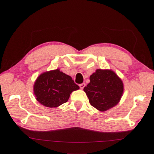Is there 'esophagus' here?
I'll return each instance as SVG.
<instances>
[{
    "label": "esophagus",
    "mask_w": 154,
    "mask_h": 154,
    "mask_svg": "<svg viewBox=\"0 0 154 154\" xmlns=\"http://www.w3.org/2000/svg\"><path fill=\"white\" fill-rule=\"evenodd\" d=\"M85 86V83H81V84H79V87L81 89H83V88H84Z\"/></svg>",
    "instance_id": "esophagus-1"
}]
</instances>
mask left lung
<instances>
[{
  "label": "left lung",
  "instance_id": "8db88e82",
  "mask_svg": "<svg viewBox=\"0 0 154 154\" xmlns=\"http://www.w3.org/2000/svg\"><path fill=\"white\" fill-rule=\"evenodd\" d=\"M90 82L83 88L91 105L105 111L119 103L124 91L122 81L113 71L97 69L90 77Z\"/></svg>",
  "mask_w": 154,
  "mask_h": 154
}]
</instances>
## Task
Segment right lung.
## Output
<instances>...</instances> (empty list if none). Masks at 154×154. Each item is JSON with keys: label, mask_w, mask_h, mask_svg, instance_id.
<instances>
[{"label": "right lung", "mask_w": 154, "mask_h": 154, "mask_svg": "<svg viewBox=\"0 0 154 154\" xmlns=\"http://www.w3.org/2000/svg\"><path fill=\"white\" fill-rule=\"evenodd\" d=\"M79 88L71 77L56 69L39 75L34 85V93L41 104L52 108L66 103L72 91Z\"/></svg>", "instance_id": "1"}]
</instances>
